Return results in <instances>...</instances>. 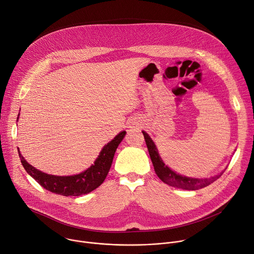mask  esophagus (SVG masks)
<instances>
[{
    "instance_id": "34e87169",
    "label": "esophagus",
    "mask_w": 254,
    "mask_h": 254,
    "mask_svg": "<svg viewBox=\"0 0 254 254\" xmlns=\"http://www.w3.org/2000/svg\"><path fill=\"white\" fill-rule=\"evenodd\" d=\"M133 125H134V123H133V124H131V126H133Z\"/></svg>"
}]
</instances>
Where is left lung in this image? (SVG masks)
<instances>
[{"mask_svg": "<svg viewBox=\"0 0 254 254\" xmlns=\"http://www.w3.org/2000/svg\"><path fill=\"white\" fill-rule=\"evenodd\" d=\"M144 140H146L147 147L149 150V154L152 160V163L154 165V169L158 177L163 181L164 183L172 186V187H177L183 190H198L201 188H204L211 183H213L214 181H216L218 178L221 177L224 171H222L220 174H217L215 176H212L210 178H192V177H187L180 175L170 169L162 160L158 149L156 147L155 142L151 138V136L142 130Z\"/></svg>", "mask_w": 254, "mask_h": 254, "instance_id": "left-lung-1", "label": "left lung"}]
</instances>
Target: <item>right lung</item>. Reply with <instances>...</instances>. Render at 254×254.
Instances as JSON below:
<instances>
[{"label":"right lung","instance_id":"right-lung-1","mask_svg":"<svg viewBox=\"0 0 254 254\" xmlns=\"http://www.w3.org/2000/svg\"><path fill=\"white\" fill-rule=\"evenodd\" d=\"M19 117L17 118V121ZM127 131L123 130L107 142L100 151L94 163L82 173L72 176H55L39 171L30 165L21 155L19 148L18 153L21 163L26 172L34 178L46 190L62 196H80L85 195L99 187L105 180L113 164L115 153L121 141L124 139Z\"/></svg>","mask_w":254,"mask_h":254}]
</instances>
